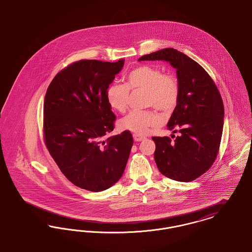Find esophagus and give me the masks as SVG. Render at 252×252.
I'll return each mask as SVG.
<instances>
[{
	"label": "esophagus",
	"instance_id": "obj_1",
	"mask_svg": "<svg viewBox=\"0 0 252 252\" xmlns=\"http://www.w3.org/2000/svg\"><path fill=\"white\" fill-rule=\"evenodd\" d=\"M133 139H134V141H142V140H144L145 139V136H143V135H140V134H137V133H133Z\"/></svg>",
	"mask_w": 252,
	"mask_h": 252
}]
</instances>
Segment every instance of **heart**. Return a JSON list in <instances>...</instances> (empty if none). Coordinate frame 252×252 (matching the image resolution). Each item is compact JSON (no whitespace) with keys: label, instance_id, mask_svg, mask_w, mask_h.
I'll list each match as a JSON object with an SVG mask.
<instances>
[{"label":"heart","instance_id":"b5f03b06","mask_svg":"<svg viewBox=\"0 0 252 252\" xmlns=\"http://www.w3.org/2000/svg\"><path fill=\"white\" fill-rule=\"evenodd\" d=\"M130 90L146 91V105L156 107L164 113H171L178 103L180 87L172 74H164L158 67L141 65L128 74L126 84L114 82L107 88L106 98L110 107L120 113L126 111ZM162 123V118L156 111H131L120 120L124 130L143 134L152 127Z\"/></svg>","mask_w":252,"mask_h":252}]
</instances>
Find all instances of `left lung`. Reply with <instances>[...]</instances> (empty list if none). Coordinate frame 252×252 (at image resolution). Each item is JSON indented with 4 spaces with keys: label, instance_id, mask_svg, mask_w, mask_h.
<instances>
[{
    "label": "left lung",
    "instance_id": "8db88e82",
    "mask_svg": "<svg viewBox=\"0 0 252 252\" xmlns=\"http://www.w3.org/2000/svg\"><path fill=\"white\" fill-rule=\"evenodd\" d=\"M138 61H166L176 69L180 95L167 126L180 133L172 134L173 141L153 137L155 160L163 175L192 181L212 167L219 152L225 113L221 94L207 71L176 49L164 48Z\"/></svg>",
    "mask_w": 252,
    "mask_h": 252
}]
</instances>
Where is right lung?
I'll return each mask as SVG.
<instances>
[{"mask_svg":"<svg viewBox=\"0 0 252 252\" xmlns=\"http://www.w3.org/2000/svg\"><path fill=\"white\" fill-rule=\"evenodd\" d=\"M123 65L124 60H81L60 71L45 94L46 148L67 179L90 191L105 190L120 180L133 143L129 131L104 140L116 120L107 88Z\"/></svg>","mask_w":252,"mask_h":252,"instance_id":"add662e5","label":"right lung"}]
</instances>
